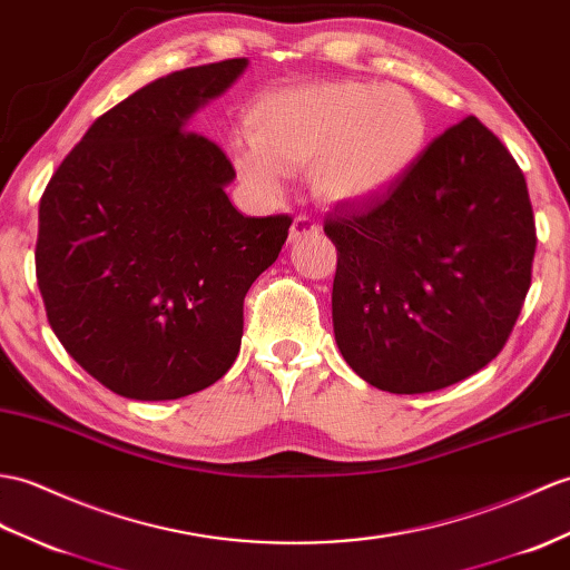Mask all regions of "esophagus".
Segmentation results:
<instances>
[{
    "mask_svg": "<svg viewBox=\"0 0 570 570\" xmlns=\"http://www.w3.org/2000/svg\"><path fill=\"white\" fill-rule=\"evenodd\" d=\"M313 233H317V223L308 216H298V218H294V223H291L288 240H301V237L313 235Z\"/></svg>",
    "mask_w": 570,
    "mask_h": 570,
    "instance_id": "34e87169",
    "label": "esophagus"
}]
</instances>
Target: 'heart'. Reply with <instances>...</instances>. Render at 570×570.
Masks as SVG:
<instances>
[{
	"label": "heart",
	"mask_w": 570,
	"mask_h": 570,
	"mask_svg": "<svg viewBox=\"0 0 570 570\" xmlns=\"http://www.w3.org/2000/svg\"><path fill=\"white\" fill-rule=\"evenodd\" d=\"M249 148L233 163L259 191L279 194L286 171L311 167L327 204L356 206L386 194L425 148L428 121L399 87L321 82L274 91L245 114Z\"/></svg>",
	"instance_id": "1"
}]
</instances>
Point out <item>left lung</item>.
Here are the masks:
<instances>
[{"label": "left lung", "instance_id": "8db88e82", "mask_svg": "<svg viewBox=\"0 0 570 570\" xmlns=\"http://www.w3.org/2000/svg\"><path fill=\"white\" fill-rule=\"evenodd\" d=\"M335 342L389 393L452 386L495 360L532 282L522 169L479 118L446 128L393 187L325 218Z\"/></svg>", "mask_w": 570, "mask_h": 570}]
</instances>
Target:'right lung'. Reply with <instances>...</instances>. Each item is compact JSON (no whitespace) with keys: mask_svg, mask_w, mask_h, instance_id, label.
Returning <instances> with one entry per match:
<instances>
[{"mask_svg":"<svg viewBox=\"0 0 570 570\" xmlns=\"http://www.w3.org/2000/svg\"><path fill=\"white\" fill-rule=\"evenodd\" d=\"M247 58L145 85L89 126L38 206L36 274L72 360L130 401H175L233 366L243 301L288 235V216L247 218L235 169L191 118Z\"/></svg>","mask_w":570,"mask_h":570,"instance_id":"1","label":"right lung"}]
</instances>
